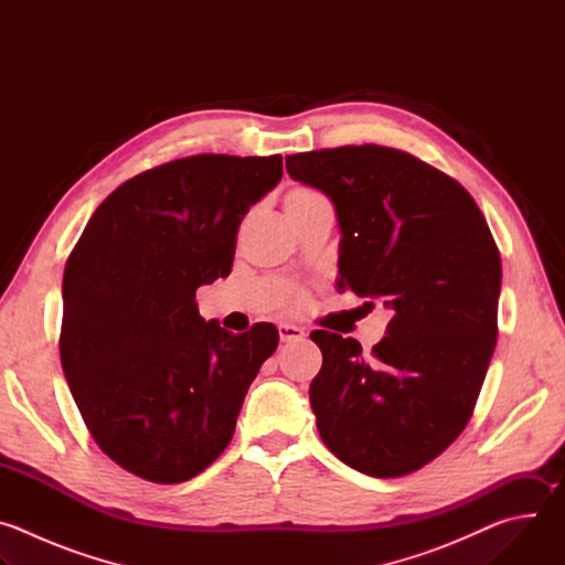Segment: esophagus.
Wrapping results in <instances>:
<instances>
[{
    "mask_svg": "<svg viewBox=\"0 0 565 565\" xmlns=\"http://www.w3.org/2000/svg\"><path fill=\"white\" fill-rule=\"evenodd\" d=\"M306 338V333L299 329V327H292V324H281L279 327V340L284 342V344H288V342H301Z\"/></svg>",
    "mask_w": 565,
    "mask_h": 565,
    "instance_id": "obj_1",
    "label": "esophagus"
}]
</instances>
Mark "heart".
<instances>
[{"instance_id": "heart-1", "label": "heart", "mask_w": 565, "mask_h": 565, "mask_svg": "<svg viewBox=\"0 0 565 565\" xmlns=\"http://www.w3.org/2000/svg\"><path fill=\"white\" fill-rule=\"evenodd\" d=\"M319 203H327V199L321 196L317 190L306 188V185H295V188H290V190L286 192V196H284V210H286V214H288V212H299V210H306V207H312V205H319ZM301 303H303V299H301V295H297V292L288 295V299H286V306H288V308H299Z\"/></svg>"}]
</instances>
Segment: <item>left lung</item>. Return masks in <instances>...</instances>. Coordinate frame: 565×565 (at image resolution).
<instances>
[{"label": "left lung", "instance_id": "left-lung-1", "mask_svg": "<svg viewBox=\"0 0 565 565\" xmlns=\"http://www.w3.org/2000/svg\"><path fill=\"white\" fill-rule=\"evenodd\" d=\"M295 181L338 212V286L391 308L386 338L312 331L321 369L310 407L324 445L349 467L407 476L467 427L497 335L501 253L469 192L425 160L382 145L286 156Z\"/></svg>", "mask_w": 565, "mask_h": 565}]
</instances>
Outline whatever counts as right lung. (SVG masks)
<instances>
[{
  "label": "right lung",
  "mask_w": 565,
  "mask_h": 565,
  "mask_svg": "<svg viewBox=\"0 0 565 565\" xmlns=\"http://www.w3.org/2000/svg\"><path fill=\"white\" fill-rule=\"evenodd\" d=\"M281 156L196 153L116 188L73 246L62 279L60 360L98 447L172 486L230 445L250 382L279 333L234 335L196 308L232 270L241 221L281 179Z\"/></svg>",
  "instance_id": "right-lung-1"
}]
</instances>
